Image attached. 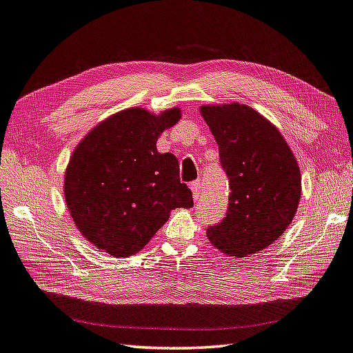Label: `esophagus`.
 Listing matches in <instances>:
<instances>
[{"instance_id":"obj_1","label":"esophagus","mask_w":353,"mask_h":353,"mask_svg":"<svg viewBox=\"0 0 353 353\" xmlns=\"http://www.w3.org/2000/svg\"><path fill=\"white\" fill-rule=\"evenodd\" d=\"M190 188H191V192H192V199H194L197 202L199 197H200V182H192L190 185Z\"/></svg>"}]
</instances>
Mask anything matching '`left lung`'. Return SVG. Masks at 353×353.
<instances>
[{"instance_id":"left-lung-1","label":"left lung","mask_w":353,"mask_h":353,"mask_svg":"<svg viewBox=\"0 0 353 353\" xmlns=\"http://www.w3.org/2000/svg\"><path fill=\"white\" fill-rule=\"evenodd\" d=\"M230 179L226 217L206 230L214 248L248 257L272 245L294 220L301 197L296 159L279 128L245 103L200 107Z\"/></svg>"}]
</instances>
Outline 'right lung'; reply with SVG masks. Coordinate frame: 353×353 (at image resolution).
Returning a JSON list of instances; mask_svg holds the SVG:
<instances>
[{
	"label": "right lung",
	"mask_w": 353,
	"mask_h": 353,
	"mask_svg": "<svg viewBox=\"0 0 353 353\" xmlns=\"http://www.w3.org/2000/svg\"><path fill=\"white\" fill-rule=\"evenodd\" d=\"M181 117L179 107L159 114L131 107L108 116L76 145L64 172V197L78 231L99 251L130 257L172 210L192 206L176 156L156 147Z\"/></svg>",
	"instance_id": "add662e5"
}]
</instances>
